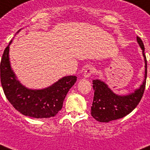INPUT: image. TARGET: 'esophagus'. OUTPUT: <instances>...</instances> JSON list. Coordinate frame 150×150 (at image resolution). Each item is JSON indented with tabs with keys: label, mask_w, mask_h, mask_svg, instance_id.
Here are the masks:
<instances>
[{
	"label": "esophagus",
	"mask_w": 150,
	"mask_h": 150,
	"mask_svg": "<svg viewBox=\"0 0 150 150\" xmlns=\"http://www.w3.org/2000/svg\"><path fill=\"white\" fill-rule=\"evenodd\" d=\"M93 72H94V69H93V67H89L86 69L84 73H83V76H84L85 78H89Z\"/></svg>",
	"instance_id": "34e87169"
}]
</instances>
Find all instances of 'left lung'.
Wrapping results in <instances>:
<instances>
[{"instance_id":"left-lung-1","label":"left lung","mask_w":150,"mask_h":150,"mask_svg":"<svg viewBox=\"0 0 150 150\" xmlns=\"http://www.w3.org/2000/svg\"><path fill=\"white\" fill-rule=\"evenodd\" d=\"M137 42L142 50L145 60V79L141 86L128 95L120 96L114 93L108 85L98 79L93 80L94 90L93 101L91 106V115L96 120L102 123L123 118L139 105L146 88L147 76V61L145 55V47L142 39L137 37Z\"/></svg>"}]
</instances>
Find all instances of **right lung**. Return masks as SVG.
I'll use <instances>...</instances> for the list:
<instances>
[{
    "mask_svg": "<svg viewBox=\"0 0 150 150\" xmlns=\"http://www.w3.org/2000/svg\"><path fill=\"white\" fill-rule=\"evenodd\" d=\"M11 42V41L4 50L0 65L1 82L7 99L24 116L36 119L55 116L61 110L65 97L76 82L77 77L75 75L65 76L42 90L27 89L17 80L11 70L9 60Z\"/></svg>",
    "mask_w": 150,
    "mask_h": 150,
    "instance_id": "add662e5",
    "label": "right lung"
}]
</instances>
